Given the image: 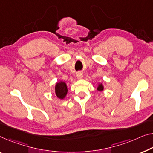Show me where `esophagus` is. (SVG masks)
Returning a JSON list of instances; mask_svg holds the SVG:
<instances>
[{
  "label": "esophagus",
  "instance_id": "esophagus-1",
  "mask_svg": "<svg viewBox=\"0 0 153 153\" xmlns=\"http://www.w3.org/2000/svg\"><path fill=\"white\" fill-rule=\"evenodd\" d=\"M76 77H77V78L78 79H82L83 78V74H82V73L81 71H78L76 74Z\"/></svg>",
  "mask_w": 153,
  "mask_h": 153
}]
</instances>
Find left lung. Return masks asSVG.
<instances>
[{"instance_id":"1","label":"left lung","mask_w":153,"mask_h":153,"mask_svg":"<svg viewBox=\"0 0 153 153\" xmlns=\"http://www.w3.org/2000/svg\"><path fill=\"white\" fill-rule=\"evenodd\" d=\"M104 86L103 85V84L102 83H98V84H97V90L98 91H104Z\"/></svg>"}]
</instances>
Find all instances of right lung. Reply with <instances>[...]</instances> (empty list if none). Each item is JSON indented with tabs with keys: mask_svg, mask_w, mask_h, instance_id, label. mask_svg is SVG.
Returning <instances> with one entry per match:
<instances>
[{
	"mask_svg": "<svg viewBox=\"0 0 153 153\" xmlns=\"http://www.w3.org/2000/svg\"><path fill=\"white\" fill-rule=\"evenodd\" d=\"M67 92L68 88L67 84L62 80L57 82L55 85V93L57 97L60 100H64L67 96Z\"/></svg>",
	"mask_w": 153,
	"mask_h": 153,
	"instance_id": "obj_1",
	"label": "right lung"
}]
</instances>
